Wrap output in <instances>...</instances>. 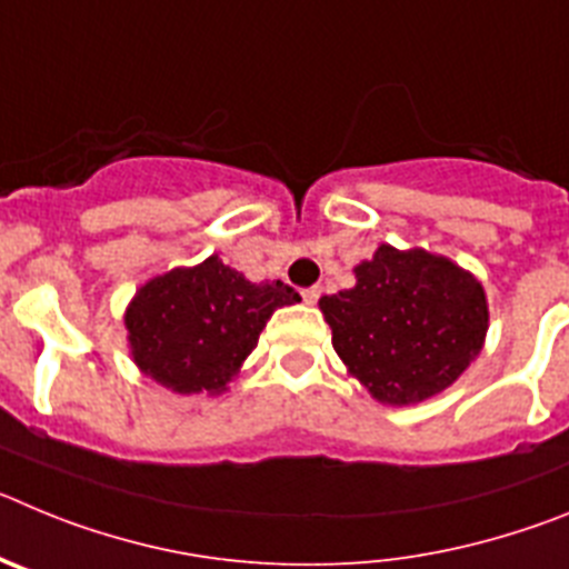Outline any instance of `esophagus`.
I'll list each match as a JSON object with an SVG mask.
<instances>
[{"mask_svg":"<svg viewBox=\"0 0 569 569\" xmlns=\"http://www.w3.org/2000/svg\"><path fill=\"white\" fill-rule=\"evenodd\" d=\"M319 296H321L319 288H305V290H301V299L308 301V305H316V301H319Z\"/></svg>","mask_w":569,"mask_h":569,"instance_id":"obj_1","label":"esophagus"}]
</instances>
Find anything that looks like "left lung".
Masks as SVG:
<instances>
[{"instance_id":"8db88e82","label":"left lung","mask_w":569,"mask_h":569,"mask_svg":"<svg viewBox=\"0 0 569 569\" xmlns=\"http://www.w3.org/2000/svg\"><path fill=\"white\" fill-rule=\"evenodd\" d=\"M353 273V288L321 296L319 308L347 373L373 399H430L481 353L490 321L487 296L459 264L421 248L379 244Z\"/></svg>"}]
</instances>
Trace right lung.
Returning a JSON list of instances; mask_svg holds the SVG:
<instances>
[{"label":"right lung","mask_w":569,"mask_h":569,"mask_svg":"<svg viewBox=\"0 0 569 569\" xmlns=\"http://www.w3.org/2000/svg\"><path fill=\"white\" fill-rule=\"evenodd\" d=\"M301 296L284 281H248L210 256L136 290L124 313L136 367L173 393L228 390L276 308Z\"/></svg>","instance_id":"obj_1"}]
</instances>
